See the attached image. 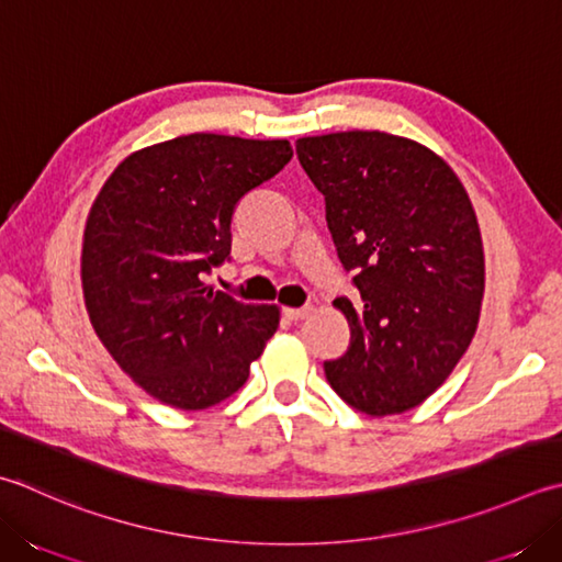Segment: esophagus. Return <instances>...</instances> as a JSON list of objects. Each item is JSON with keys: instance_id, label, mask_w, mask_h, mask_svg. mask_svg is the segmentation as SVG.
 Wrapping results in <instances>:
<instances>
[{"instance_id": "esophagus-1", "label": "esophagus", "mask_w": 562, "mask_h": 562, "mask_svg": "<svg viewBox=\"0 0 562 562\" xmlns=\"http://www.w3.org/2000/svg\"><path fill=\"white\" fill-rule=\"evenodd\" d=\"M284 318H290V322H302L304 316L312 314V306H300V310H294V306H288V310H282Z\"/></svg>"}]
</instances>
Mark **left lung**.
<instances>
[{
  "mask_svg": "<svg viewBox=\"0 0 562 562\" xmlns=\"http://www.w3.org/2000/svg\"><path fill=\"white\" fill-rule=\"evenodd\" d=\"M326 202L356 302L338 296L350 346L326 380L370 416L402 414L441 387L475 336L485 252L463 182L434 150L382 131L296 140Z\"/></svg>",
  "mask_w": 562,
  "mask_h": 562,
  "instance_id": "left-lung-1",
  "label": "left lung"
}]
</instances>
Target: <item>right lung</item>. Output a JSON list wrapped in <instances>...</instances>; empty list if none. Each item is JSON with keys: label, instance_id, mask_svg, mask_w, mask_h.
Instances as JSON below:
<instances>
[{"label": "right lung", "instance_id": "obj_1", "mask_svg": "<svg viewBox=\"0 0 562 562\" xmlns=\"http://www.w3.org/2000/svg\"><path fill=\"white\" fill-rule=\"evenodd\" d=\"M292 158L290 140L190 134L143 148L109 175L82 240L94 331L150 397L196 412L244 387L278 331L274 304L206 288L231 260V216Z\"/></svg>", "mask_w": 562, "mask_h": 562}]
</instances>
